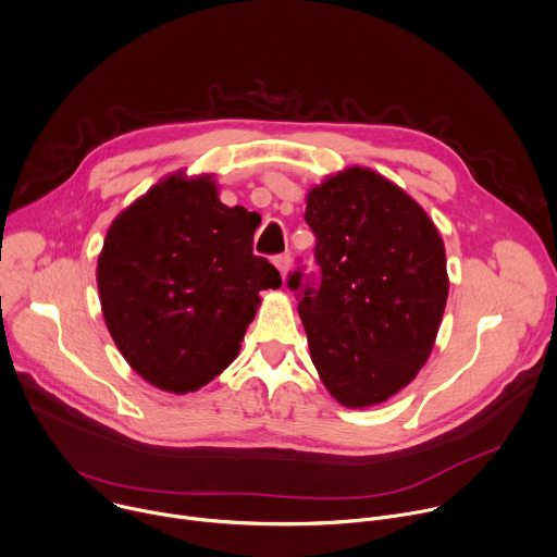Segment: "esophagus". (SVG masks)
Wrapping results in <instances>:
<instances>
[{
  "label": "esophagus",
  "instance_id": "34e87169",
  "mask_svg": "<svg viewBox=\"0 0 557 557\" xmlns=\"http://www.w3.org/2000/svg\"><path fill=\"white\" fill-rule=\"evenodd\" d=\"M273 264L280 269L282 277H286V273H288V269H290V253H280V256H275V258H273Z\"/></svg>",
  "mask_w": 557,
  "mask_h": 557
}]
</instances>
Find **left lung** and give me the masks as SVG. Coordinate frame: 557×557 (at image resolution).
<instances>
[{
	"label": "left lung",
	"instance_id": "1",
	"mask_svg": "<svg viewBox=\"0 0 557 557\" xmlns=\"http://www.w3.org/2000/svg\"><path fill=\"white\" fill-rule=\"evenodd\" d=\"M319 277L290 273L310 358L330 395L369 408L428 362L447 306L443 238L428 212L384 175L351 166L308 193Z\"/></svg>",
	"mask_w": 557,
	"mask_h": 557
}]
</instances>
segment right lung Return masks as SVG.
Segmentation results:
<instances>
[{"label":"right lung","instance_id":"add662e5","mask_svg":"<svg viewBox=\"0 0 557 557\" xmlns=\"http://www.w3.org/2000/svg\"><path fill=\"white\" fill-rule=\"evenodd\" d=\"M256 212L221 203L210 175L160 180L110 225L97 260L106 327L151 386L184 395L240 351L277 269L253 256Z\"/></svg>","mask_w":557,"mask_h":557}]
</instances>
